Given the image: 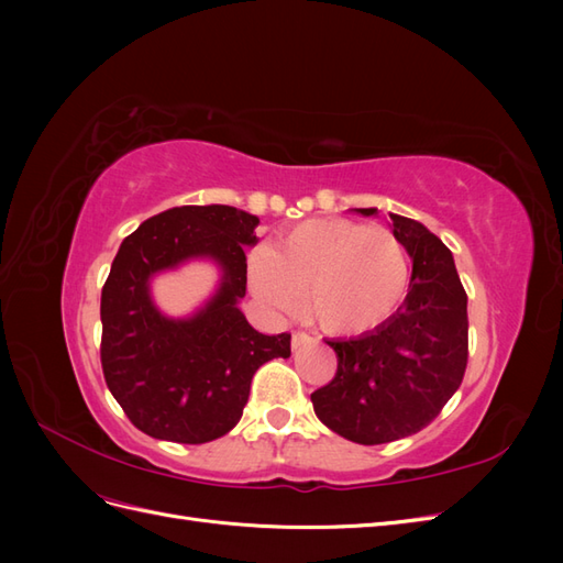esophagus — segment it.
Instances as JSON below:
<instances>
[{
  "label": "esophagus",
  "instance_id": "1",
  "mask_svg": "<svg viewBox=\"0 0 563 563\" xmlns=\"http://www.w3.org/2000/svg\"><path fill=\"white\" fill-rule=\"evenodd\" d=\"M308 343H312V338L308 333H305V331H294V338H291L294 350H300V347H305Z\"/></svg>",
  "mask_w": 563,
  "mask_h": 563
}]
</instances>
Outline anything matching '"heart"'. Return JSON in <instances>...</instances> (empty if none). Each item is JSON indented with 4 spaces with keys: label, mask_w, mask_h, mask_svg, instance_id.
<instances>
[{
    "label": "heart",
    "mask_w": 563,
    "mask_h": 563,
    "mask_svg": "<svg viewBox=\"0 0 563 563\" xmlns=\"http://www.w3.org/2000/svg\"><path fill=\"white\" fill-rule=\"evenodd\" d=\"M411 282L408 253L395 232L354 220H310L249 258L253 296L305 317L329 333H362L395 312Z\"/></svg>",
    "instance_id": "1"
}]
</instances>
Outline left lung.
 I'll return each mask as SVG.
<instances>
[{"instance_id": "left-lung-1", "label": "left lung", "mask_w": 563, "mask_h": 563, "mask_svg": "<svg viewBox=\"0 0 563 563\" xmlns=\"http://www.w3.org/2000/svg\"><path fill=\"white\" fill-rule=\"evenodd\" d=\"M376 216L378 209H356ZM413 272L401 308L380 327L329 340L338 371L312 391L317 418L354 444L411 437L439 416L467 366V294L451 251L418 220L389 213Z\"/></svg>"}]
</instances>
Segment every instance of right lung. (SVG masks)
I'll use <instances>...</instances> for the list:
<instances>
[{"label": "right lung", "instance_id": "right-lung-1", "mask_svg": "<svg viewBox=\"0 0 563 563\" xmlns=\"http://www.w3.org/2000/svg\"><path fill=\"white\" fill-rule=\"evenodd\" d=\"M261 220L223 203L176 207L147 218L119 246L100 296V364L117 404L141 432L207 444L240 422L253 373L291 356V333L255 331L240 310L246 249ZM221 269L217 294L192 318H166L148 282L187 260Z\"/></svg>", "mask_w": 563, "mask_h": 563}]
</instances>
